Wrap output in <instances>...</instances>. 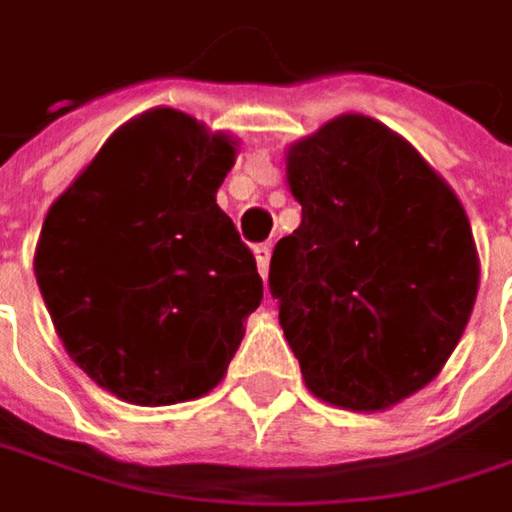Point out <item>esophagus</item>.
<instances>
[{
	"mask_svg": "<svg viewBox=\"0 0 512 512\" xmlns=\"http://www.w3.org/2000/svg\"><path fill=\"white\" fill-rule=\"evenodd\" d=\"M255 260L260 278L266 280V275H269V260H272V249H269L266 243H263V246H255Z\"/></svg>",
	"mask_w": 512,
	"mask_h": 512,
	"instance_id": "1",
	"label": "esophagus"
}]
</instances>
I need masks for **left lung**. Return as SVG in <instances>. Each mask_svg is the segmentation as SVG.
<instances>
[{
	"label": "left lung",
	"mask_w": 512,
	"mask_h": 512,
	"mask_svg": "<svg viewBox=\"0 0 512 512\" xmlns=\"http://www.w3.org/2000/svg\"><path fill=\"white\" fill-rule=\"evenodd\" d=\"M300 226L278 240L269 286L309 392L381 412L424 389L478 295L467 212L404 137L341 114L286 148Z\"/></svg>",
	"instance_id": "obj_1"
}]
</instances>
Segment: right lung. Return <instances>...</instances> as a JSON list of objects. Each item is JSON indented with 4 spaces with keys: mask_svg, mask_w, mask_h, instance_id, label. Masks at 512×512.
Segmentation results:
<instances>
[{
    "mask_svg": "<svg viewBox=\"0 0 512 512\" xmlns=\"http://www.w3.org/2000/svg\"><path fill=\"white\" fill-rule=\"evenodd\" d=\"M237 140L174 108L117 128L56 197L34 272L56 335L97 387L137 407L212 392L263 298L217 189Z\"/></svg>",
    "mask_w": 512,
    "mask_h": 512,
    "instance_id": "right-lung-1",
    "label": "right lung"
}]
</instances>
